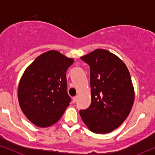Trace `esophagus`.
<instances>
[{"instance_id": "1", "label": "esophagus", "mask_w": 155, "mask_h": 155, "mask_svg": "<svg viewBox=\"0 0 155 155\" xmlns=\"http://www.w3.org/2000/svg\"><path fill=\"white\" fill-rule=\"evenodd\" d=\"M76 101H77V97H74L73 98V102L75 103Z\"/></svg>"}]
</instances>
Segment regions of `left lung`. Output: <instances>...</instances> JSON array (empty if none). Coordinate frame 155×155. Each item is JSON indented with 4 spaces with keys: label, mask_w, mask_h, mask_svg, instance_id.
Wrapping results in <instances>:
<instances>
[{
    "label": "left lung",
    "mask_w": 155,
    "mask_h": 155,
    "mask_svg": "<svg viewBox=\"0 0 155 155\" xmlns=\"http://www.w3.org/2000/svg\"><path fill=\"white\" fill-rule=\"evenodd\" d=\"M80 58L90 66L92 97L80 116L92 132L109 133L125 121L133 107L135 91L130 73L121 59L106 49L98 48Z\"/></svg>",
    "instance_id": "8db88e82"
}]
</instances>
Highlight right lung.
I'll return each instance as SVG.
<instances>
[{"label": "right lung", "instance_id": "1", "mask_svg": "<svg viewBox=\"0 0 155 155\" xmlns=\"http://www.w3.org/2000/svg\"><path fill=\"white\" fill-rule=\"evenodd\" d=\"M73 62V58L50 50L25 69L18 85L19 104L35 126L47 128L55 124L69 106L66 71Z\"/></svg>", "mask_w": 155, "mask_h": 155}]
</instances>
